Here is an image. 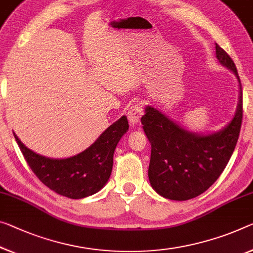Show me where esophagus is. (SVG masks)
<instances>
[{
	"label": "esophagus",
	"mask_w": 253,
	"mask_h": 253,
	"mask_svg": "<svg viewBox=\"0 0 253 253\" xmlns=\"http://www.w3.org/2000/svg\"><path fill=\"white\" fill-rule=\"evenodd\" d=\"M142 114H143V108H142L141 103H135L129 108V112H127V119H129L130 123L137 124L139 123L140 119H141Z\"/></svg>",
	"instance_id": "34e87169"
}]
</instances>
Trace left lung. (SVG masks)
Here are the masks:
<instances>
[{"label": "left lung", "instance_id": "left-lung-1", "mask_svg": "<svg viewBox=\"0 0 253 253\" xmlns=\"http://www.w3.org/2000/svg\"><path fill=\"white\" fill-rule=\"evenodd\" d=\"M216 56L220 64L235 73L240 84L238 110L225 129L207 135L194 134L151 106L146 107L141 118L151 143L150 184L167 199L189 200L211 188L223 173L238 142L243 119L242 86L234 62L217 44Z\"/></svg>", "mask_w": 253, "mask_h": 253}]
</instances>
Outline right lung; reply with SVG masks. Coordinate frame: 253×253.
<instances>
[{
	"mask_svg": "<svg viewBox=\"0 0 253 253\" xmlns=\"http://www.w3.org/2000/svg\"><path fill=\"white\" fill-rule=\"evenodd\" d=\"M127 129V119L122 116L88 149L65 159L41 156L27 148L13 134L27 164L42 184L61 196L81 199L98 192L106 184L113 167L114 150Z\"/></svg>",
	"mask_w": 253,
	"mask_h": 253,
	"instance_id": "obj_1",
	"label": "right lung"
}]
</instances>
